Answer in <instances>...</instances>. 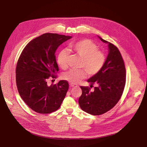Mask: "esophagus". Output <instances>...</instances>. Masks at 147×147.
<instances>
[{
  "mask_svg": "<svg viewBox=\"0 0 147 147\" xmlns=\"http://www.w3.org/2000/svg\"><path fill=\"white\" fill-rule=\"evenodd\" d=\"M77 85L75 84H73V83H70V87H77Z\"/></svg>",
  "mask_w": 147,
  "mask_h": 147,
  "instance_id": "1",
  "label": "esophagus"
}]
</instances>
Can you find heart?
Returning a JSON list of instances; mask_svg holds the SVG:
<instances>
[{
  "label": "heart",
  "mask_w": 147,
  "mask_h": 147,
  "mask_svg": "<svg viewBox=\"0 0 147 147\" xmlns=\"http://www.w3.org/2000/svg\"><path fill=\"white\" fill-rule=\"evenodd\" d=\"M70 50L82 58L81 67L86 70L90 76L98 73L106 62V56L98 50V46L92 41L86 39L71 44ZM69 53L66 50L60 51L57 57V64L62 69L68 67ZM86 73L84 69L71 70L62 74V78L73 84H77L86 78Z\"/></svg>",
  "instance_id": "heart-1"
}]
</instances>
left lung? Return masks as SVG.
<instances>
[{
  "instance_id": "obj_1",
  "label": "left lung",
  "mask_w": 147,
  "mask_h": 147,
  "mask_svg": "<svg viewBox=\"0 0 147 147\" xmlns=\"http://www.w3.org/2000/svg\"><path fill=\"white\" fill-rule=\"evenodd\" d=\"M108 44L109 53L102 70L88 80L92 86L98 87L91 91L88 87L81 86L82 95L79 105L84 112L92 115H100L112 109L120 100L125 84V69L121 55L113 44L99 37Z\"/></svg>"
}]
</instances>
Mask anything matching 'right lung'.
Segmentation results:
<instances>
[{"label": "right lung", "instance_id": "add662e5", "mask_svg": "<svg viewBox=\"0 0 147 147\" xmlns=\"http://www.w3.org/2000/svg\"><path fill=\"white\" fill-rule=\"evenodd\" d=\"M71 38L57 34L46 33L31 40L17 61L16 70L18 93L32 110L40 114L57 111L69 89L67 81L49 86V78H56L59 71L55 52L59 45Z\"/></svg>", "mask_w": 147, "mask_h": 147}]
</instances>
